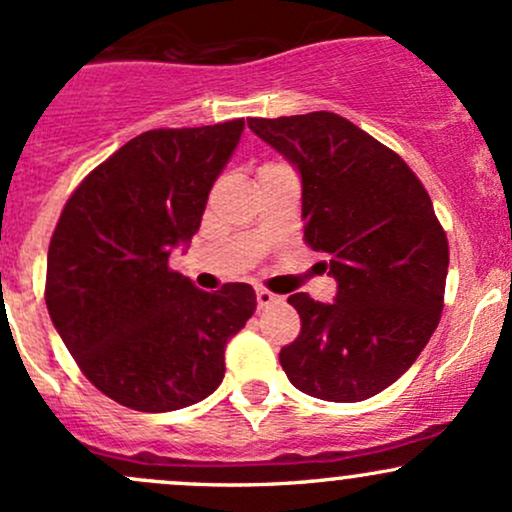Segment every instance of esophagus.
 Segmentation results:
<instances>
[{
	"label": "esophagus",
	"mask_w": 512,
	"mask_h": 512,
	"mask_svg": "<svg viewBox=\"0 0 512 512\" xmlns=\"http://www.w3.org/2000/svg\"><path fill=\"white\" fill-rule=\"evenodd\" d=\"M255 294H257V306L260 308H269V306H274V303H279L282 299H279L277 294H272V291H267V289H255Z\"/></svg>",
	"instance_id": "obj_1"
}]
</instances>
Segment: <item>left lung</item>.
Segmentation results:
<instances>
[{
  "instance_id": "obj_1",
  "label": "left lung",
  "mask_w": 512,
  "mask_h": 512,
  "mask_svg": "<svg viewBox=\"0 0 512 512\" xmlns=\"http://www.w3.org/2000/svg\"><path fill=\"white\" fill-rule=\"evenodd\" d=\"M301 174L303 238L338 282L333 303L291 294L301 333L279 362L323 401L372 398L418 359L440 323L447 235L420 179L393 150L330 111L250 119Z\"/></svg>"
}]
</instances>
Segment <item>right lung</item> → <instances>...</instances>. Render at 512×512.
Instances as JSON below:
<instances>
[{
    "instance_id": "add662e5",
    "label": "right lung",
    "mask_w": 512,
    "mask_h": 512,
    "mask_svg": "<svg viewBox=\"0 0 512 512\" xmlns=\"http://www.w3.org/2000/svg\"><path fill=\"white\" fill-rule=\"evenodd\" d=\"M243 128L235 119L140 133L82 179L50 238V320L82 374L133 411L211 396L228 340L255 313L250 284L209 294L167 265L199 230Z\"/></svg>"
}]
</instances>
